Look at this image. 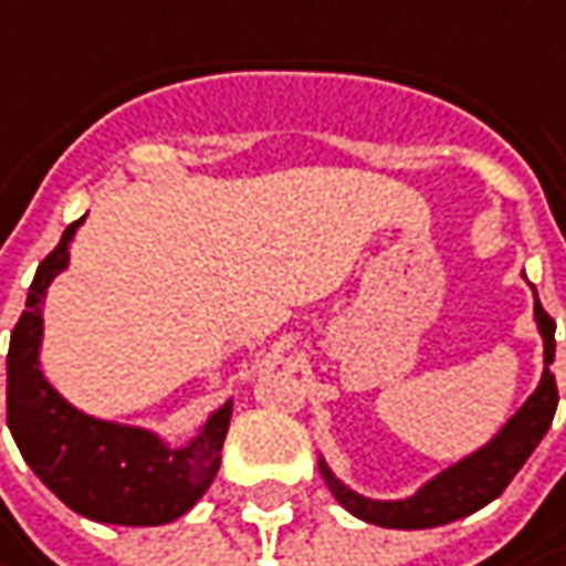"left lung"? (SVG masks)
<instances>
[{"mask_svg":"<svg viewBox=\"0 0 566 566\" xmlns=\"http://www.w3.org/2000/svg\"><path fill=\"white\" fill-rule=\"evenodd\" d=\"M532 294H535V287H532ZM532 316H535V326H538L542 345H545L542 380L535 386V392L520 406V411L484 447H479L475 453L462 455L459 462L447 465L443 472H437L433 479L424 481L411 497H399V501H377V497L357 494L355 488H348L332 472L329 462L319 453V475L326 479L332 497L357 520L386 528L447 526L453 520H462L481 506H488L494 497H501L506 484L526 465L532 450L548 433L554 411H557V382H554L552 374L554 319L542 310L538 294H535Z\"/></svg>","mask_w":566,"mask_h":566,"instance_id":"1","label":"left lung"}]
</instances>
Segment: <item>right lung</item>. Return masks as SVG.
<instances>
[{
    "label": "right lung",
    "instance_id": "right-lung-1",
    "mask_svg": "<svg viewBox=\"0 0 566 566\" xmlns=\"http://www.w3.org/2000/svg\"><path fill=\"white\" fill-rule=\"evenodd\" d=\"M87 214L62 231L38 265L28 304L9 342V430L24 462L62 504L94 523L164 526L180 520L209 491L221 465L231 424L228 399L199 424L196 437L174 447L158 430L94 418L75 408L43 374V301L53 279L69 269V243Z\"/></svg>",
    "mask_w": 566,
    "mask_h": 566
}]
</instances>
